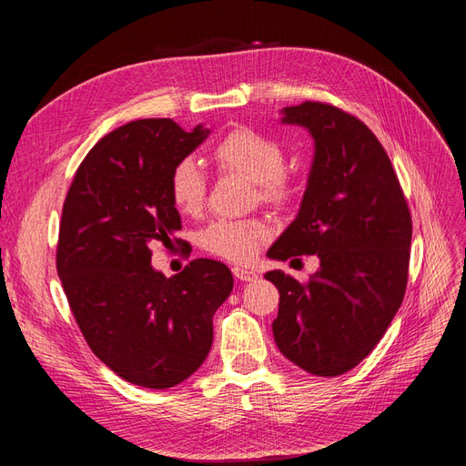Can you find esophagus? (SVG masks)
Listing matches in <instances>:
<instances>
[{
  "instance_id": "esophagus-1",
  "label": "esophagus",
  "mask_w": 466,
  "mask_h": 466,
  "mask_svg": "<svg viewBox=\"0 0 466 466\" xmlns=\"http://www.w3.org/2000/svg\"><path fill=\"white\" fill-rule=\"evenodd\" d=\"M233 276H235L237 279H241V281H252V279L257 278L255 272L248 270V268H243V266H235V268H233Z\"/></svg>"
}]
</instances>
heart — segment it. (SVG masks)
Here are the masks:
<instances>
[{"label": "heart", "instance_id": "obj_1", "mask_svg": "<svg viewBox=\"0 0 466 466\" xmlns=\"http://www.w3.org/2000/svg\"><path fill=\"white\" fill-rule=\"evenodd\" d=\"M211 159L223 173L252 180V200L284 206L295 194V182L286 171V153L276 137L250 126H237L211 147ZM208 194V180L192 159H180L168 175V198L182 216H198ZM268 225L258 218L218 219L198 233V245L209 255L248 262L268 237Z\"/></svg>", "mask_w": 466, "mask_h": 466}]
</instances>
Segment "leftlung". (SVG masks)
I'll list each match as a JSON object with an SVG mask.
<instances>
[{
	"instance_id": "1",
	"label": "left lung",
	"mask_w": 466,
	"mask_h": 466,
	"mask_svg": "<svg viewBox=\"0 0 466 466\" xmlns=\"http://www.w3.org/2000/svg\"><path fill=\"white\" fill-rule=\"evenodd\" d=\"M315 137L298 218L268 250L278 260L317 255L307 281L268 272L279 291L274 340L319 377L342 375L371 354L404 299L412 218L385 147L358 116L330 103L284 108Z\"/></svg>"
}]
</instances>
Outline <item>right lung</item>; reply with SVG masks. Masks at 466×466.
I'll use <instances>...</instances> for the list:
<instances>
[{
  "mask_svg": "<svg viewBox=\"0 0 466 466\" xmlns=\"http://www.w3.org/2000/svg\"><path fill=\"white\" fill-rule=\"evenodd\" d=\"M208 134L171 118L120 126L81 161L62 208L56 268L77 327L98 360L146 389L175 387L200 368L233 289L229 268L211 258L171 278L151 268L149 247L182 228L168 175Z\"/></svg>",
  "mask_w": 466,
  "mask_h": 466,
  "instance_id": "right-lung-1",
  "label": "right lung"
}]
</instances>
